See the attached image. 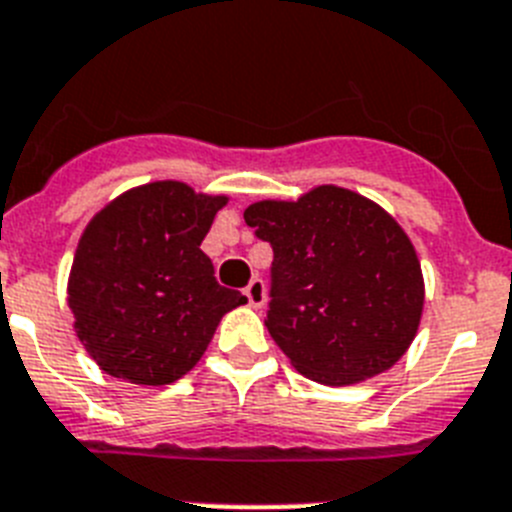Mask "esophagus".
I'll return each mask as SVG.
<instances>
[{
	"label": "esophagus",
	"mask_w": 512,
	"mask_h": 512,
	"mask_svg": "<svg viewBox=\"0 0 512 512\" xmlns=\"http://www.w3.org/2000/svg\"><path fill=\"white\" fill-rule=\"evenodd\" d=\"M244 296H247L249 307L260 309L265 304V283L263 278H252V281L244 286Z\"/></svg>",
	"instance_id": "34e87169"
}]
</instances>
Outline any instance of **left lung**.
<instances>
[{
  "mask_svg": "<svg viewBox=\"0 0 512 512\" xmlns=\"http://www.w3.org/2000/svg\"><path fill=\"white\" fill-rule=\"evenodd\" d=\"M244 221L273 247L265 325L304 377L354 385L406 354L422 320L424 278L390 213L322 184L294 203H252Z\"/></svg>",
  "mask_w": 512,
  "mask_h": 512,
  "instance_id": "8db88e82",
  "label": "left lung"
}]
</instances>
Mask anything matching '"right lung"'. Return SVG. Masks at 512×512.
Masks as SVG:
<instances>
[{
    "label": "right lung",
    "instance_id": "1",
    "mask_svg": "<svg viewBox=\"0 0 512 512\" xmlns=\"http://www.w3.org/2000/svg\"><path fill=\"white\" fill-rule=\"evenodd\" d=\"M226 195L184 182L124 192L85 226L67 304L98 367L135 385H169L208 349L226 312L244 304L213 276L200 244Z\"/></svg>",
    "mask_w": 512,
    "mask_h": 512
}]
</instances>
